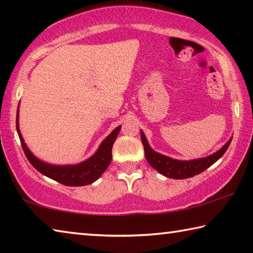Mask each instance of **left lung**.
Masks as SVG:
<instances>
[{"label":"left lung","mask_w":253,"mask_h":253,"mask_svg":"<svg viewBox=\"0 0 253 253\" xmlns=\"http://www.w3.org/2000/svg\"><path fill=\"white\" fill-rule=\"evenodd\" d=\"M140 135H142V143L144 145L145 157H146L147 162L151 164L152 168L155 169L157 172H160L162 175H164V176L174 179L193 177L194 175L202 173L203 170L209 169L210 166L214 164L219 158L222 157V155H223L226 149L230 146L231 140H232V138H230L229 142L226 143L223 147L208 157L199 158V160L193 161H178L173 160V158L164 156L162 155V154H158L155 151H153L151 146L148 145L146 137H145L143 131H140Z\"/></svg>","instance_id":"left-lung-1"}]
</instances>
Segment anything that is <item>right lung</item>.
Listing matches in <instances>:
<instances>
[{
	"mask_svg": "<svg viewBox=\"0 0 253 253\" xmlns=\"http://www.w3.org/2000/svg\"><path fill=\"white\" fill-rule=\"evenodd\" d=\"M121 127L122 126H119L116 129L111 131V134L101 143L95 155L91 156L89 160L77 165L58 166L46 164V163L38 160L29 151L19 129V109L18 114H16V130H18L21 145H22L23 152L25 156H27L28 161L41 174H43L45 176L52 178L54 181L67 186L88 185V184L93 183L101 176V174L105 172L111 162V157H113V155H111V148H113L115 140L117 138Z\"/></svg>",
	"mask_w": 253,
	"mask_h": 253,
	"instance_id": "obj_1",
	"label": "right lung"
}]
</instances>
